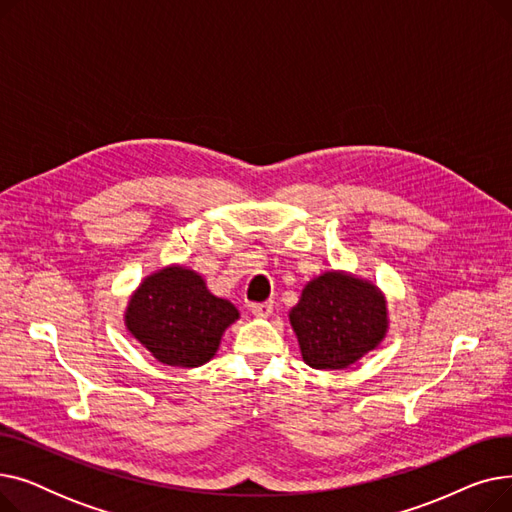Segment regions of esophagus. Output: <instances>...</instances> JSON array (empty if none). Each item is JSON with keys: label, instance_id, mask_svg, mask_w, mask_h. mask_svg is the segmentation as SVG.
<instances>
[{"label": "esophagus", "instance_id": "esophagus-1", "mask_svg": "<svg viewBox=\"0 0 512 512\" xmlns=\"http://www.w3.org/2000/svg\"><path fill=\"white\" fill-rule=\"evenodd\" d=\"M251 313L257 315V317H267L272 311H274V303L272 301H265V303H251L249 305Z\"/></svg>", "mask_w": 512, "mask_h": 512}]
</instances>
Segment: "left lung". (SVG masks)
Here are the masks:
<instances>
[{"instance_id": "obj_1", "label": "left lung", "mask_w": 512, "mask_h": 512, "mask_svg": "<svg viewBox=\"0 0 512 512\" xmlns=\"http://www.w3.org/2000/svg\"><path fill=\"white\" fill-rule=\"evenodd\" d=\"M290 324L309 367L344 369L384 340L386 299L367 280L326 272L303 288Z\"/></svg>"}]
</instances>
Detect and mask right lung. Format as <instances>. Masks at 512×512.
<instances>
[{
	"label": "right lung",
	"instance_id": "obj_1",
	"mask_svg": "<svg viewBox=\"0 0 512 512\" xmlns=\"http://www.w3.org/2000/svg\"><path fill=\"white\" fill-rule=\"evenodd\" d=\"M236 319V307L213 297L205 280L182 265L147 276L124 315L128 332L159 363L172 367L207 363Z\"/></svg>",
	"mask_w": 512,
	"mask_h": 512
}]
</instances>
